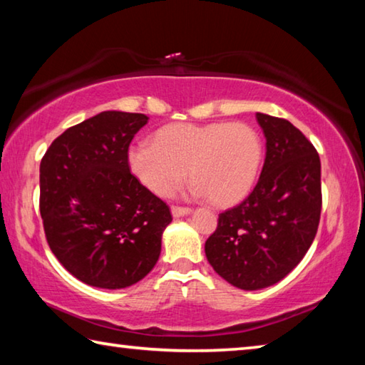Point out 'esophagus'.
<instances>
[{"mask_svg": "<svg viewBox=\"0 0 365 365\" xmlns=\"http://www.w3.org/2000/svg\"><path fill=\"white\" fill-rule=\"evenodd\" d=\"M172 215L174 217H183V215H187L191 212V207H187V206H172Z\"/></svg>", "mask_w": 365, "mask_h": 365, "instance_id": "obj_1", "label": "esophagus"}]
</instances>
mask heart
Wrapping results in <instances>:
<instances>
[{"label":"heart","instance_id":"1","mask_svg":"<svg viewBox=\"0 0 365 365\" xmlns=\"http://www.w3.org/2000/svg\"><path fill=\"white\" fill-rule=\"evenodd\" d=\"M264 159V143L255 127L243 122L172 123L154 141H137L127 163L141 185L169 196L187 178L191 193L232 206L250 193Z\"/></svg>","mask_w":365,"mask_h":365}]
</instances>
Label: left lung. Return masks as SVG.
Returning a JSON list of instances; mask_svg holds the SVG:
<instances>
[{"label": "left lung", "mask_w": 365, "mask_h": 365, "mask_svg": "<svg viewBox=\"0 0 365 365\" xmlns=\"http://www.w3.org/2000/svg\"><path fill=\"white\" fill-rule=\"evenodd\" d=\"M256 119L267 141L261 177L248 197L219 214L205 245L212 269L248 292L274 285L301 262L322 211L316 148L287 119Z\"/></svg>", "instance_id": "1"}]
</instances>
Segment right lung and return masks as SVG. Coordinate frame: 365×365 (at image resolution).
<instances>
[{"instance_id": "1", "label": "right lung", "mask_w": 365, "mask_h": 365, "mask_svg": "<svg viewBox=\"0 0 365 365\" xmlns=\"http://www.w3.org/2000/svg\"><path fill=\"white\" fill-rule=\"evenodd\" d=\"M148 117L104 110L59 135L40 164V214L46 242L86 285L117 289L150 274L170 209L127 163Z\"/></svg>"}]
</instances>
